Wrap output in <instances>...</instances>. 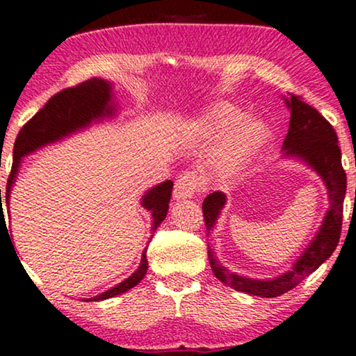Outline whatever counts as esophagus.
I'll use <instances>...</instances> for the list:
<instances>
[{"label":"esophagus","mask_w":356,"mask_h":356,"mask_svg":"<svg viewBox=\"0 0 356 356\" xmlns=\"http://www.w3.org/2000/svg\"><path fill=\"white\" fill-rule=\"evenodd\" d=\"M201 186H202L201 178L197 177L195 172H184L177 178L173 195L177 200H186V197L195 196L201 189Z\"/></svg>","instance_id":"34e87169"}]
</instances>
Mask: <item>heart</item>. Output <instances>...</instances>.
I'll use <instances>...</instances> for the list:
<instances>
[{
	"label": "heart",
	"instance_id": "heart-1",
	"mask_svg": "<svg viewBox=\"0 0 356 356\" xmlns=\"http://www.w3.org/2000/svg\"><path fill=\"white\" fill-rule=\"evenodd\" d=\"M243 113L229 103H218L207 111L201 121V134L209 140L227 136L219 156L220 168L234 172L245 165L266 140L268 131L261 121L242 119Z\"/></svg>",
	"mask_w": 356,
	"mask_h": 356
}]
</instances>
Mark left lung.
<instances>
[{
  "mask_svg": "<svg viewBox=\"0 0 356 356\" xmlns=\"http://www.w3.org/2000/svg\"><path fill=\"white\" fill-rule=\"evenodd\" d=\"M286 106L291 111V119L288 136L283 142L284 155L298 156L306 161L309 167L316 170L327 186L330 207L321 225V230L309 243L302 255L291 266L288 273L276 276L273 280L261 281L235 275L220 265L211 248L207 250V258H209L212 273L216 275V278L235 291L253 294L258 298H276L296 288L334 253L339 245L341 232L347 175L341 167V152L337 134L319 111L304 103L299 96L289 95V98H286ZM224 204L225 195L220 191L211 193L202 201V214H204L207 232L214 227Z\"/></svg>",
  "mask_w": 356,
  "mask_h": 356,
  "instance_id": "1",
  "label": "left lung"
}]
</instances>
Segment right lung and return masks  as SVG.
<instances>
[{"label": "right lung", "mask_w": 356, "mask_h": 356, "mask_svg": "<svg viewBox=\"0 0 356 356\" xmlns=\"http://www.w3.org/2000/svg\"><path fill=\"white\" fill-rule=\"evenodd\" d=\"M111 99H113L111 83L101 80V78H91V80L83 81L76 86L65 88L60 93L54 95L45 103L44 108L22 126L15 142V150H13V167L6 183V200H4L6 206L9 204V193H11L13 184L16 181V175L19 172L22 156L32 154L40 147L70 136V134L80 131L83 127H88L93 121H99L106 116H113L116 113V108H114ZM172 189L173 181L167 179V181L149 189L142 197V207L149 211L152 218H154V227H152L154 232L167 218ZM4 202H1L0 189V227L1 224H6L3 211ZM147 268H149V261H147L145 248L144 253H142L140 266H138L136 273H132L127 280L108 289L106 293L86 299V301H103V299L126 293V291L140 283L147 273Z\"/></svg>", "instance_id": "right-lung-1"}]
</instances>
